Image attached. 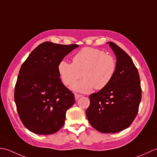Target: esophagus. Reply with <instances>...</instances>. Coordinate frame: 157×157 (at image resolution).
<instances>
[{
  "label": "esophagus",
  "instance_id": "34e87169",
  "mask_svg": "<svg viewBox=\"0 0 157 157\" xmlns=\"http://www.w3.org/2000/svg\"><path fill=\"white\" fill-rule=\"evenodd\" d=\"M81 96H82V95H81V94H75V100H78V99L80 97H81Z\"/></svg>",
  "mask_w": 157,
  "mask_h": 157
}]
</instances>
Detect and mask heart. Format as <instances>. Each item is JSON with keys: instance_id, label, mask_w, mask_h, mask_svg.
<instances>
[{"instance_id": "obj_1", "label": "heart", "mask_w": 157, "mask_h": 157, "mask_svg": "<svg viewBox=\"0 0 157 157\" xmlns=\"http://www.w3.org/2000/svg\"><path fill=\"white\" fill-rule=\"evenodd\" d=\"M117 62L114 57L104 52L92 47H85L76 53L72 63L62 60L58 65V72L63 83L72 85L82 76V79L73 85L75 90L86 93L93 88L104 89L114 77Z\"/></svg>"}]
</instances>
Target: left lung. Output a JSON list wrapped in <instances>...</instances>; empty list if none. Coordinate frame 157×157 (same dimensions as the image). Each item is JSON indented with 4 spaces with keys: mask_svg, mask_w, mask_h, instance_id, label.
Returning <instances> with one entry per match:
<instances>
[{
    "mask_svg": "<svg viewBox=\"0 0 157 157\" xmlns=\"http://www.w3.org/2000/svg\"><path fill=\"white\" fill-rule=\"evenodd\" d=\"M117 57V70L106 87L89 95L86 115L98 132L117 133L127 129L137 114L142 89L137 69L132 58L121 48L108 42Z\"/></svg>",
    "mask_w": 157,
    "mask_h": 157,
    "instance_id": "1",
    "label": "left lung"
}]
</instances>
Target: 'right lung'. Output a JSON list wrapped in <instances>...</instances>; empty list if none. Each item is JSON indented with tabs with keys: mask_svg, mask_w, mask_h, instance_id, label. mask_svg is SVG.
I'll return each instance as SVG.
<instances>
[{
	"mask_svg": "<svg viewBox=\"0 0 157 157\" xmlns=\"http://www.w3.org/2000/svg\"><path fill=\"white\" fill-rule=\"evenodd\" d=\"M44 42L22 63L15 86L14 100L24 125L40 135L57 132L65 123L66 111L75 104V95L61 81L58 65L78 47Z\"/></svg>",
	"mask_w": 157,
	"mask_h": 157,
	"instance_id": "right-lung-1",
	"label": "right lung"
}]
</instances>
